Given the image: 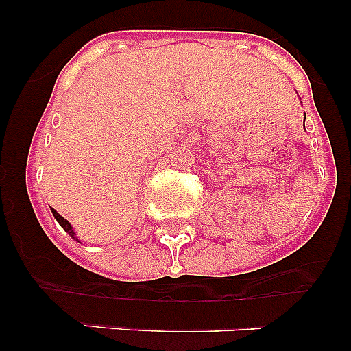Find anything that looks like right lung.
Here are the masks:
<instances>
[{"label":"right lung","instance_id":"1","mask_svg":"<svg viewBox=\"0 0 351 351\" xmlns=\"http://www.w3.org/2000/svg\"><path fill=\"white\" fill-rule=\"evenodd\" d=\"M52 214H54V218L58 219V223H60V225L63 226V228H64V232H66V234H70V235H71V239H75V241H79V239L75 237V232H73V228H71V225H70V223H68L66 219H64L63 216H61L60 213H56L54 209H52Z\"/></svg>","mask_w":351,"mask_h":351}]
</instances>
